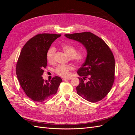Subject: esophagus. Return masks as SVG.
Masks as SVG:
<instances>
[{
    "label": "esophagus",
    "mask_w": 135,
    "mask_h": 135,
    "mask_svg": "<svg viewBox=\"0 0 135 135\" xmlns=\"http://www.w3.org/2000/svg\"><path fill=\"white\" fill-rule=\"evenodd\" d=\"M72 79L71 77H69V78H63L62 79L64 80H70Z\"/></svg>",
    "instance_id": "obj_1"
}]
</instances>
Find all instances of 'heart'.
<instances>
[{
    "label": "heart",
    "instance_id": "b5f03b06",
    "mask_svg": "<svg viewBox=\"0 0 135 135\" xmlns=\"http://www.w3.org/2000/svg\"><path fill=\"white\" fill-rule=\"evenodd\" d=\"M64 51L70 56V59L76 64H80L85 59V54L83 50L76 51L75 46L71 44H64L62 47ZM56 48L51 46L47 52V59L50 62L54 61ZM73 69L71 65H60L55 69V71L57 74L63 77H66L70 75V71Z\"/></svg>",
    "mask_w": 135,
    "mask_h": 135
}]
</instances>
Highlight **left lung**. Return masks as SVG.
<instances>
[{
    "mask_svg": "<svg viewBox=\"0 0 135 135\" xmlns=\"http://www.w3.org/2000/svg\"><path fill=\"white\" fill-rule=\"evenodd\" d=\"M68 38L84 45L87 51L86 60L77 73L80 83L77 93L91 103L103 100L111 90L115 79V59L104 40L91 32L65 34ZM88 78V80H84Z\"/></svg>",
    "mask_w": 135,
    "mask_h": 135,
    "instance_id": "8db88e82",
    "label": "left lung"
}]
</instances>
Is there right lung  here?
<instances>
[{
	"instance_id": "obj_1",
	"label": "right lung",
	"mask_w": 135,
	"mask_h": 135,
	"mask_svg": "<svg viewBox=\"0 0 135 135\" xmlns=\"http://www.w3.org/2000/svg\"><path fill=\"white\" fill-rule=\"evenodd\" d=\"M61 34H39L24 45L16 64V72L20 85L32 100L42 103L57 92L62 79L55 76L44 80L42 75L47 65V52Z\"/></svg>"
}]
</instances>
